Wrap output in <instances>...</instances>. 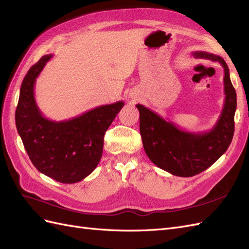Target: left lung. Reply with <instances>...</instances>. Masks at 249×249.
Here are the masks:
<instances>
[{
  "label": "left lung",
  "instance_id": "left-lung-1",
  "mask_svg": "<svg viewBox=\"0 0 249 249\" xmlns=\"http://www.w3.org/2000/svg\"><path fill=\"white\" fill-rule=\"evenodd\" d=\"M194 58L219 62L224 70V105L212 130L191 133L165 120L143 105L139 110L140 134L145 154L158 167L177 177H193L209 168L227 152L235 131L237 95L224 60L207 52L192 53Z\"/></svg>",
  "mask_w": 249,
  "mask_h": 249
}]
</instances>
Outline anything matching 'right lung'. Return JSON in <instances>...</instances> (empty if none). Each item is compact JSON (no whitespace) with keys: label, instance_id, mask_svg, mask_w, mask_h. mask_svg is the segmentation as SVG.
Masks as SVG:
<instances>
[{"label":"right lung","instance_id":"right-lung-1","mask_svg":"<svg viewBox=\"0 0 249 249\" xmlns=\"http://www.w3.org/2000/svg\"><path fill=\"white\" fill-rule=\"evenodd\" d=\"M52 57L43 56L22 80L16 124L36 169L57 182L73 184L84 179L97 166L105 133L124 103L103 105L62 122L46 118L36 104L34 86Z\"/></svg>","mask_w":249,"mask_h":249}]
</instances>
